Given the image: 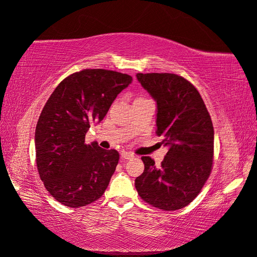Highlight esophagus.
Instances as JSON below:
<instances>
[{"mask_svg": "<svg viewBox=\"0 0 257 257\" xmlns=\"http://www.w3.org/2000/svg\"><path fill=\"white\" fill-rule=\"evenodd\" d=\"M121 159H125V160H130V159H133L134 158V155L131 154V152H127V151H123L120 154Z\"/></svg>", "mask_w": 257, "mask_h": 257, "instance_id": "1", "label": "esophagus"}]
</instances>
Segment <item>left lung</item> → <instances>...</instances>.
Listing matches in <instances>:
<instances>
[{
  "instance_id": "8db88e82",
  "label": "left lung",
  "mask_w": 257,
  "mask_h": 257,
  "mask_svg": "<svg viewBox=\"0 0 257 257\" xmlns=\"http://www.w3.org/2000/svg\"><path fill=\"white\" fill-rule=\"evenodd\" d=\"M139 82L157 101V131L169 147L159 168L142 157L145 172L136 179L148 204L175 211L199 195L212 170L214 131L200 92L174 73H138Z\"/></svg>"
}]
</instances>
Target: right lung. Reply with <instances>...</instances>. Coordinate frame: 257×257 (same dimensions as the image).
Returning <instances> with one entry per match:
<instances>
[{"label": "right lung", "mask_w": 257, "mask_h": 257, "mask_svg": "<svg viewBox=\"0 0 257 257\" xmlns=\"http://www.w3.org/2000/svg\"><path fill=\"white\" fill-rule=\"evenodd\" d=\"M130 83L128 74L85 69L66 76L45 103L35 132L36 164L46 190L63 205L80 208L105 193L119 154L85 145V133Z\"/></svg>", "instance_id": "right-lung-1"}]
</instances>
